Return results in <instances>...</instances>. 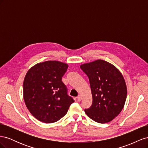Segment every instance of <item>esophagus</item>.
Wrapping results in <instances>:
<instances>
[{
	"instance_id": "34e87169",
	"label": "esophagus",
	"mask_w": 148,
	"mask_h": 148,
	"mask_svg": "<svg viewBox=\"0 0 148 148\" xmlns=\"http://www.w3.org/2000/svg\"><path fill=\"white\" fill-rule=\"evenodd\" d=\"M82 96L81 95H78V96L77 97V99H78V101H81V100H82Z\"/></svg>"
}]
</instances>
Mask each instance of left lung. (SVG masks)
I'll return each instance as SVG.
<instances>
[{
	"label": "left lung",
	"mask_w": 148,
	"mask_h": 148,
	"mask_svg": "<svg viewBox=\"0 0 148 148\" xmlns=\"http://www.w3.org/2000/svg\"><path fill=\"white\" fill-rule=\"evenodd\" d=\"M89 78L92 104L84 112L100 123L114 119L120 113L127 99L126 83L120 70L112 64L96 60L80 65Z\"/></svg>",
	"instance_id": "left-lung-1"
}]
</instances>
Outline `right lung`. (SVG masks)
Wrapping results in <instances>:
<instances>
[{"mask_svg": "<svg viewBox=\"0 0 148 148\" xmlns=\"http://www.w3.org/2000/svg\"><path fill=\"white\" fill-rule=\"evenodd\" d=\"M69 65L57 60L40 62L30 68L23 81V99L30 113L44 123L56 122L67 113L74 100L62 81Z\"/></svg>", "mask_w": 148, "mask_h": 148, "instance_id": "right-lung-1", "label": "right lung"}]
</instances>
